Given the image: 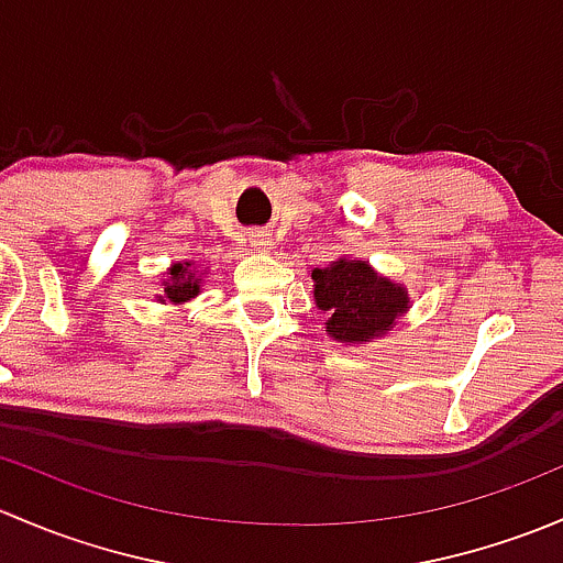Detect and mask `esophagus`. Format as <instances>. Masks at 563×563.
I'll return each instance as SVG.
<instances>
[{
    "mask_svg": "<svg viewBox=\"0 0 563 563\" xmlns=\"http://www.w3.org/2000/svg\"><path fill=\"white\" fill-rule=\"evenodd\" d=\"M247 245L253 250H269L272 247V236L266 234V231H250Z\"/></svg>",
    "mask_w": 563,
    "mask_h": 563,
    "instance_id": "34e87169",
    "label": "esophagus"
}]
</instances>
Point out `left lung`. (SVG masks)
I'll return each instance as SVG.
<instances>
[{
  "label": "left lung",
  "instance_id": "1",
  "mask_svg": "<svg viewBox=\"0 0 563 563\" xmlns=\"http://www.w3.org/2000/svg\"><path fill=\"white\" fill-rule=\"evenodd\" d=\"M316 308L327 316L323 332L343 345L376 343L411 308L402 283L373 269L367 261L340 255L323 269H310Z\"/></svg>",
  "mask_w": 563,
  "mask_h": 563
}]
</instances>
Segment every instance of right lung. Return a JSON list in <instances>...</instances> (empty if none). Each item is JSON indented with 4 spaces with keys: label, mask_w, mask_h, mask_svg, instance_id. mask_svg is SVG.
I'll return each mask as SVG.
<instances>
[{
    "label": "right lung",
    "mask_w": 563,
    "mask_h": 563,
    "mask_svg": "<svg viewBox=\"0 0 563 563\" xmlns=\"http://www.w3.org/2000/svg\"><path fill=\"white\" fill-rule=\"evenodd\" d=\"M207 277V269L196 261H176L163 272V294H157V302L185 305L201 294V280Z\"/></svg>",
    "instance_id": "obj_1"
}]
</instances>
